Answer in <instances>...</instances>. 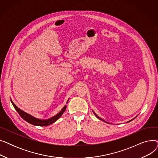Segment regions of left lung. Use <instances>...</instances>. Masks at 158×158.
<instances>
[{
  "instance_id": "left-lung-1",
  "label": "left lung",
  "mask_w": 158,
  "mask_h": 158,
  "mask_svg": "<svg viewBox=\"0 0 158 158\" xmlns=\"http://www.w3.org/2000/svg\"><path fill=\"white\" fill-rule=\"evenodd\" d=\"M93 112H94V114H95V116H96V117H97V118H98V119H100V120H102V121H104V122H106V123H107V122H106V121H104V120H102V118H100V117H98V115H97V114H95V112H94V111H93ZM136 117H137V116H136ZM136 117H135V118H136ZM135 118H133V119H132V120H129V121H128V122H131V121H132V120H134V119H135Z\"/></svg>"
}]
</instances>
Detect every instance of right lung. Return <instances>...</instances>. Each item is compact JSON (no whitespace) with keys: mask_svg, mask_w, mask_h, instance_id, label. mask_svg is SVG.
<instances>
[{"mask_svg":"<svg viewBox=\"0 0 158 158\" xmlns=\"http://www.w3.org/2000/svg\"><path fill=\"white\" fill-rule=\"evenodd\" d=\"M69 100L67 101V102H66V104L68 103ZM11 102L13 107H15V109L16 110V111L18 112V113L20 114V117L24 120H26L28 123L32 124V125L37 126H49V125H51V124L54 123L57 120H58L61 117L63 113L64 112V111L66 110V106H64L62 108V110L57 114L54 115V117L50 118H48V119H40V118L33 117V116L29 114V113L25 112V111H22V110H20V108H19V107L13 103L11 99Z\"/></svg>","mask_w":158,"mask_h":158,"instance_id":"obj_1","label":"right lung"}]
</instances>
